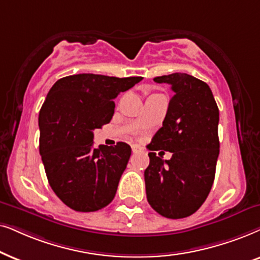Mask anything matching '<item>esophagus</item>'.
Instances as JSON below:
<instances>
[{"label":"esophagus","mask_w":260,"mask_h":260,"mask_svg":"<svg viewBox=\"0 0 260 260\" xmlns=\"http://www.w3.org/2000/svg\"><path fill=\"white\" fill-rule=\"evenodd\" d=\"M141 148H140V146H138V145H132V151L133 152H138V151H140Z\"/></svg>","instance_id":"1"}]
</instances>
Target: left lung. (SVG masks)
<instances>
[{
    "mask_svg": "<svg viewBox=\"0 0 260 260\" xmlns=\"http://www.w3.org/2000/svg\"><path fill=\"white\" fill-rule=\"evenodd\" d=\"M175 92L162 127L147 148L150 165L145 170L146 196L155 212L168 219L190 216L203 205L212 189L220 152L219 108L209 85L188 74L155 77ZM173 153L169 161L154 150Z\"/></svg>",
    "mask_w": 260,
    "mask_h": 260,
    "instance_id": "8db88e82",
    "label": "left lung"
}]
</instances>
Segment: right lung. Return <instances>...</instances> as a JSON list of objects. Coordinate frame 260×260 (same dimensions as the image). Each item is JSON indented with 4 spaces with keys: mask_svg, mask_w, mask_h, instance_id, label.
<instances>
[{
    "mask_svg": "<svg viewBox=\"0 0 260 260\" xmlns=\"http://www.w3.org/2000/svg\"><path fill=\"white\" fill-rule=\"evenodd\" d=\"M143 77L79 74L58 79L39 113V152L55 195L76 212L112 202L131 157V146L94 145V129L112 120L120 92Z\"/></svg>",
    "mask_w": 260,
    "mask_h": 260,
    "instance_id": "1",
    "label": "right lung"
}]
</instances>
